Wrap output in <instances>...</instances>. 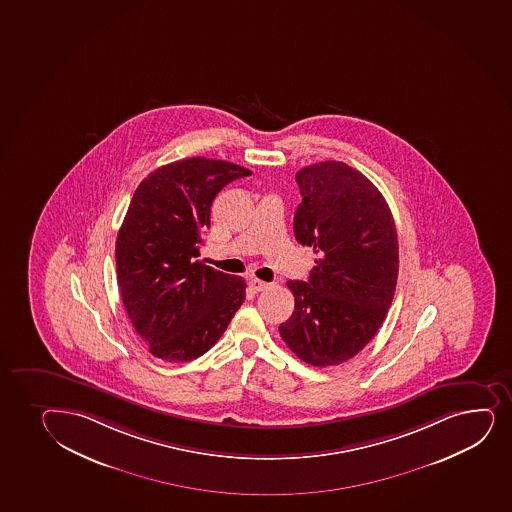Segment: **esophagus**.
<instances>
[{"label":"esophagus","instance_id":"obj_1","mask_svg":"<svg viewBox=\"0 0 512 512\" xmlns=\"http://www.w3.org/2000/svg\"><path fill=\"white\" fill-rule=\"evenodd\" d=\"M250 288H252L253 293H260V291L269 289L270 284L269 282L259 281V279H252V281H250Z\"/></svg>","mask_w":512,"mask_h":512}]
</instances>
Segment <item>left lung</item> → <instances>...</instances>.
Returning <instances> with one entry per match:
<instances>
[{"label": "left lung", "mask_w": 512, "mask_h": 512, "mask_svg": "<svg viewBox=\"0 0 512 512\" xmlns=\"http://www.w3.org/2000/svg\"><path fill=\"white\" fill-rule=\"evenodd\" d=\"M296 182L303 201L294 236L318 259L308 281H288L294 311L279 334L301 361L337 366L385 322L397 288V228L373 182L342 161L305 167Z\"/></svg>", "instance_id": "1"}]
</instances>
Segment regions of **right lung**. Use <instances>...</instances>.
<instances>
[{"label":"right lung","mask_w":512,"mask_h":512,"mask_svg":"<svg viewBox=\"0 0 512 512\" xmlns=\"http://www.w3.org/2000/svg\"><path fill=\"white\" fill-rule=\"evenodd\" d=\"M248 175L194 156L151 172L134 192L115 242L117 284L134 330L163 361L206 354L245 301L242 277L196 259L214 197Z\"/></svg>","instance_id":"1"}]
</instances>
